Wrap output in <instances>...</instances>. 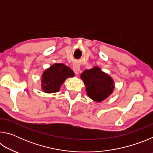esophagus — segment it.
<instances>
[{
	"mask_svg": "<svg viewBox=\"0 0 153 153\" xmlns=\"http://www.w3.org/2000/svg\"><path fill=\"white\" fill-rule=\"evenodd\" d=\"M73 70L76 74H78L80 71V65L78 63H74L73 65Z\"/></svg>",
	"mask_w": 153,
	"mask_h": 153,
	"instance_id": "34e87169",
	"label": "esophagus"
}]
</instances>
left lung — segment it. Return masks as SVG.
<instances>
[{
    "label": "left lung",
    "instance_id": "8db88e82",
    "mask_svg": "<svg viewBox=\"0 0 153 153\" xmlns=\"http://www.w3.org/2000/svg\"><path fill=\"white\" fill-rule=\"evenodd\" d=\"M80 76L86 85L88 96L96 102L102 101L113 92V79L100 70L99 67L86 69Z\"/></svg>",
    "mask_w": 153,
    "mask_h": 153
}]
</instances>
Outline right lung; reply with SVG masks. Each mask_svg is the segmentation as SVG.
Masks as SVG:
<instances>
[{
    "instance_id": "obj_1",
    "label": "right lung",
    "mask_w": 153,
    "mask_h": 153,
    "mask_svg": "<svg viewBox=\"0 0 153 153\" xmlns=\"http://www.w3.org/2000/svg\"><path fill=\"white\" fill-rule=\"evenodd\" d=\"M74 76L71 69L62 63H55L44 71L41 82L43 91L46 93L58 92L67 77Z\"/></svg>"
}]
</instances>
